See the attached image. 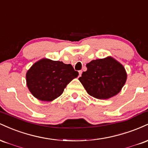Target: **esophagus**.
I'll use <instances>...</instances> for the list:
<instances>
[{
    "label": "esophagus",
    "mask_w": 148,
    "mask_h": 148,
    "mask_svg": "<svg viewBox=\"0 0 148 148\" xmlns=\"http://www.w3.org/2000/svg\"><path fill=\"white\" fill-rule=\"evenodd\" d=\"M79 77H81V74H82V71H79Z\"/></svg>",
    "instance_id": "34e87169"
}]
</instances>
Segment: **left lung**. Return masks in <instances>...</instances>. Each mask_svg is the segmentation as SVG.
<instances>
[{
  "mask_svg": "<svg viewBox=\"0 0 148 148\" xmlns=\"http://www.w3.org/2000/svg\"><path fill=\"white\" fill-rule=\"evenodd\" d=\"M79 80L90 95L99 99H109L120 92L127 81L125 67L108 56L92 60L86 64Z\"/></svg>",
  "mask_w": 148,
  "mask_h": 148,
  "instance_id": "left-lung-1",
  "label": "left lung"
}]
</instances>
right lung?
<instances>
[{
  "label": "right lung",
  "mask_w": 148,
  "mask_h": 148,
  "mask_svg": "<svg viewBox=\"0 0 148 148\" xmlns=\"http://www.w3.org/2000/svg\"><path fill=\"white\" fill-rule=\"evenodd\" d=\"M79 76L72 64L43 58L26 73V84L37 99L51 101L60 96L67 85Z\"/></svg>",
  "instance_id": "right-lung-1"
}]
</instances>
